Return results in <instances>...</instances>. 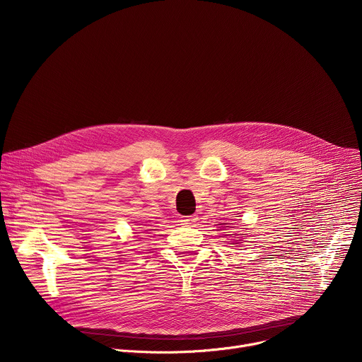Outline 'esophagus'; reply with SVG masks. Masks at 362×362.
Instances as JSON below:
<instances>
[{
    "label": "esophagus",
    "instance_id": "1",
    "mask_svg": "<svg viewBox=\"0 0 362 362\" xmlns=\"http://www.w3.org/2000/svg\"><path fill=\"white\" fill-rule=\"evenodd\" d=\"M196 221H197V216H196V215H193V216H185V218H182V222H183L185 225H193V223H196Z\"/></svg>",
    "mask_w": 362,
    "mask_h": 362
}]
</instances>
